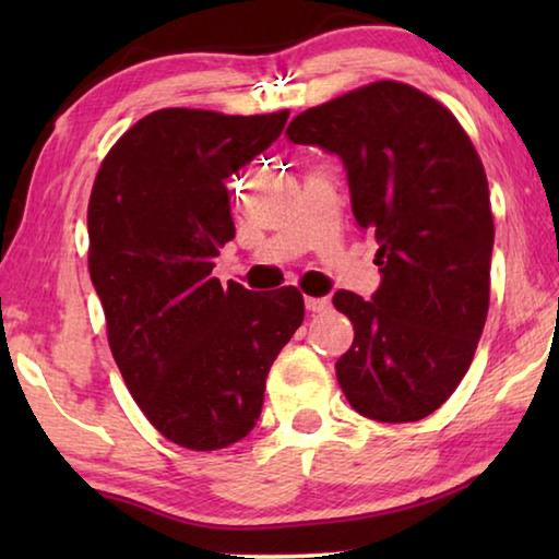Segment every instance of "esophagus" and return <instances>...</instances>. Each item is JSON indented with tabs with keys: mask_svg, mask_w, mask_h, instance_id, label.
<instances>
[{
	"mask_svg": "<svg viewBox=\"0 0 559 559\" xmlns=\"http://www.w3.org/2000/svg\"><path fill=\"white\" fill-rule=\"evenodd\" d=\"M306 308L310 310V313H325V310H330V298L306 296Z\"/></svg>",
	"mask_w": 559,
	"mask_h": 559,
	"instance_id": "34e87169",
	"label": "esophagus"
}]
</instances>
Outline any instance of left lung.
<instances>
[{"instance_id": "obj_1", "label": "left lung", "mask_w": 559, "mask_h": 559, "mask_svg": "<svg viewBox=\"0 0 559 559\" xmlns=\"http://www.w3.org/2000/svg\"><path fill=\"white\" fill-rule=\"evenodd\" d=\"M286 135L343 159L355 219L380 243L372 300L333 296L355 328L337 382L367 419L419 421L456 390L486 325L496 229L484 163L449 108L396 81L308 108Z\"/></svg>"}]
</instances>
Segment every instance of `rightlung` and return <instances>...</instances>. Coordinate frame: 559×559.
Instances as JSON below:
<instances>
[{"label": "right lung", "mask_w": 559, "mask_h": 559, "mask_svg": "<svg viewBox=\"0 0 559 559\" xmlns=\"http://www.w3.org/2000/svg\"><path fill=\"white\" fill-rule=\"evenodd\" d=\"M286 120L288 110H155L93 182L88 271L110 353L150 424L185 449H226L257 427L273 359L306 316L293 286L253 293L212 276L236 234L226 177Z\"/></svg>", "instance_id": "1"}]
</instances>
